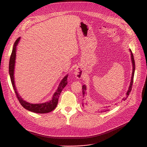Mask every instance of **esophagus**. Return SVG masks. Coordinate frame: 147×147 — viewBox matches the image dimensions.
<instances>
[{"instance_id": "obj_1", "label": "esophagus", "mask_w": 147, "mask_h": 147, "mask_svg": "<svg viewBox=\"0 0 147 147\" xmlns=\"http://www.w3.org/2000/svg\"><path fill=\"white\" fill-rule=\"evenodd\" d=\"M74 74L76 76V77L80 79L82 77V72L81 71L80 67H77L74 70Z\"/></svg>"}]
</instances>
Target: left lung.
Here are the masks:
<instances>
[{
  "instance_id": "left-lung-1",
  "label": "left lung",
  "mask_w": 147,
  "mask_h": 147,
  "mask_svg": "<svg viewBox=\"0 0 147 147\" xmlns=\"http://www.w3.org/2000/svg\"><path fill=\"white\" fill-rule=\"evenodd\" d=\"M130 52H131V61H132V63H133V73H132V76H131V82H130V87L129 88V90L127 91V96L126 97H125L123 99V100H125V99H127V98L128 97V96L129 95L131 91V89H132V86H133V79H134V71H135V68H136V66H135V61H134V56H133V54L131 52V50H130ZM82 96H83V100H82V106L83 107H87L88 106V105L87 103L86 102H85V99H86V86L85 85H84L82 87ZM110 106L108 107H104L102 109H100V110L98 109V112L99 113H102V112H107L108 111H110ZM97 112V111H96Z\"/></svg>"
}]
</instances>
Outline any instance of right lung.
<instances>
[{"instance_id": "right-lung-1", "label": "right lung", "mask_w": 147, "mask_h": 147, "mask_svg": "<svg viewBox=\"0 0 147 147\" xmlns=\"http://www.w3.org/2000/svg\"><path fill=\"white\" fill-rule=\"evenodd\" d=\"M20 39V37L17 39L16 42H14V47L13 48L12 52L10 56V61H9V74L11 81V84L13 87L14 88V90L15 91L16 96L17 98V99L18 100L20 103L22 105L23 107H24L25 109H27L29 111L36 113H47L49 112H52L53 111L58 103V99L59 97V95L65 86L67 84V77L68 76L67 75L66 77H64V78L62 80L60 84H59V86L54 94L52 99L49 100L48 102L43 103H38V104H32L28 102H26L20 96L18 92L16 91V88L14 85V64H15V59H16V47L17 46V44L18 43V41Z\"/></svg>"}]
</instances>
